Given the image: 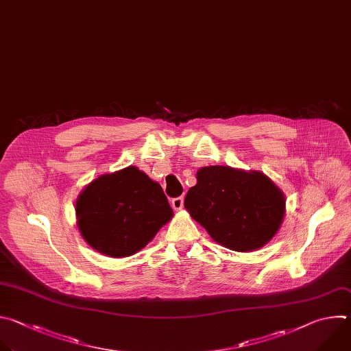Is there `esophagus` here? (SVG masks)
Listing matches in <instances>:
<instances>
[{
  "instance_id": "obj_1",
  "label": "esophagus",
  "mask_w": 351,
  "mask_h": 351,
  "mask_svg": "<svg viewBox=\"0 0 351 351\" xmlns=\"http://www.w3.org/2000/svg\"><path fill=\"white\" fill-rule=\"evenodd\" d=\"M171 206L174 210H177V212H180V210L184 207V197L180 196V197H174L171 200Z\"/></svg>"
}]
</instances>
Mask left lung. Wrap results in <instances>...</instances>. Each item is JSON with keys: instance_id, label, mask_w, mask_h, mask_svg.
I'll return each instance as SVG.
<instances>
[{"instance_id": "8db88e82", "label": "left lung", "mask_w": 351, "mask_h": 351, "mask_svg": "<svg viewBox=\"0 0 351 351\" xmlns=\"http://www.w3.org/2000/svg\"><path fill=\"white\" fill-rule=\"evenodd\" d=\"M184 206L219 245L253 252L281 228L287 212L282 189L261 171L207 166L196 173Z\"/></svg>"}]
</instances>
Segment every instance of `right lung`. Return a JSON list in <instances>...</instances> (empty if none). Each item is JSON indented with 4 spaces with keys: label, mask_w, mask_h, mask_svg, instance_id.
<instances>
[{
    "label": "right lung",
    "mask_w": 351,
    "mask_h": 351,
    "mask_svg": "<svg viewBox=\"0 0 351 351\" xmlns=\"http://www.w3.org/2000/svg\"><path fill=\"white\" fill-rule=\"evenodd\" d=\"M75 210L84 241L114 258L144 249L173 219L160 184L135 166L93 180L77 196Z\"/></svg>",
    "instance_id": "add662e5"
}]
</instances>
